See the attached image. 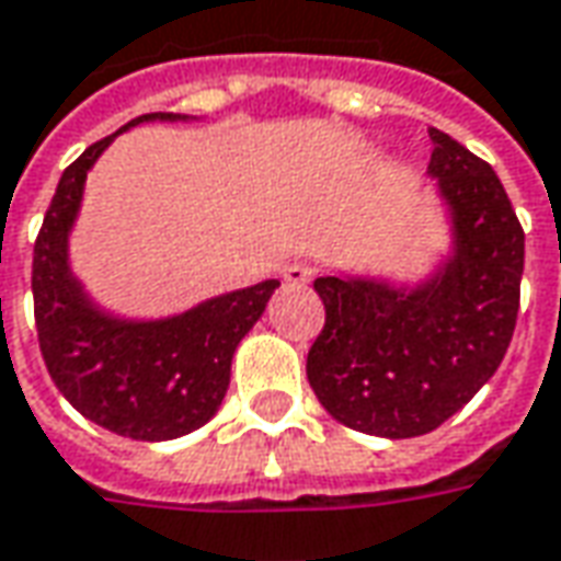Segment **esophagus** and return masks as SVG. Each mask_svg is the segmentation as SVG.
Wrapping results in <instances>:
<instances>
[{
  "label": "esophagus",
  "instance_id": "1",
  "mask_svg": "<svg viewBox=\"0 0 561 561\" xmlns=\"http://www.w3.org/2000/svg\"><path fill=\"white\" fill-rule=\"evenodd\" d=\"M282 276H285L288 285H307L312 279V264L310 261H291L282 270Z\"/></svg>",
  "mask_w": 561,
  "mask_h": 561
}]
</instances>
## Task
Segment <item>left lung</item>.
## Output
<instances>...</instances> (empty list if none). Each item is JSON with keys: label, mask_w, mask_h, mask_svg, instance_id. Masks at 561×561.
<instances>
[{"label": "left lung", "mask_w": 561, "mask_h": 561, "mask_svg": "<svg viewBox=\"0 0 561 561\" xmlns=\"http://www.w3.org/2000/svg\"><path fill=\"white\" fill-rule=\"evenodd\" d=\"M426 174L448 215L451 249L421 282L334 273L312 288L325 329L307 377L334 421L383 439L445 424L504 362L519 312L525 232L489 162L430 128Z\"/></svg>", "instance_id": "obj_1"}]
</instances>
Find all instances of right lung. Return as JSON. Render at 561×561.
Returning a JSON list of instances; mask_svg holds the SVG:
<instances>
[{
  "mask_svg": "<svg viewBox=\"0 0 561 561\" xmlns=\"http://www.w3.org/2000/svg\"><path fill=\"white\" fill-rule=\"evenodd\" d=\"M144 122H190L181 113H147L91 144L60 174L33 249V304L42 359L64 399L91 424L137 442H165L205 426L230 387L236 346L264 316L279 279L208 297L162 319H128L104 310L70 266V232L85 178L101 152Z\"/></svg>",
  "mask_w": 561,
  "mask_h": 561,
  "instance_id": "obj_1",
  "label": "right lung"
}]
</instances>
